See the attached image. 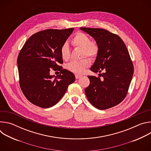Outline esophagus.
<instances>
[{"instance_id": "obj_1", "label": "esophagus", "mask_w": 151, "mask_h": 151, "mask_svg": "<svg viewBox=\"0 0 151 151\" xmlns=\"http://www.w3.org/2000/svg\"><path fill=\"white\" fill-rule=\"evenodd\" d=\"M80 77H81V76H80V75H75V78H76V79H79Z\"/></svg>"}]
</instances>
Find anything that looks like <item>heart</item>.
Instances as JSON below:
<instances>
[{"label":"heart","mask_w":151,"mask_h":151,"mask_svg":"<svg viewBox=\"0 0 151 151\" xmlns=\"http://www.w3.org/2000/svg\"><path fill=\"white\" fill-rule=\"evenodd\" d=\"M72 44L75 47L82 50V57L87 56L90 58L96 57L99 51V46L96 42H91L90 37L82 32L77 33L71 40ZM60 55L63 60H68L70 55V51L68 44H63L60 48ZM90 64L87 58H84L79 61H73L68 65V69L76 73L82 74L84 69L88 68Z\"/></svg>","instance_id":"1"}]
</instances>
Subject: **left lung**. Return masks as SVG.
<instances>
[{"instance_id":"8db88e82","label":"left lung","mask_w":151,"mask_h":151,"mask_svg":"<svg viewBox=\"0 0 151 151\" xmlns=\"http://www.w3.org/2000/svg\"><path fill=\"white\" fill-rule=\"evenodd\" d=\"M96 41L99 51L90 70L103 79L88 76L90 85L86 96L96 108L104 110L119 104L127 96L134 67L126 45L121 38L104 29L81 27Z\"/></svg>"}]
</instances>
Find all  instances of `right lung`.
<instances>
[{"instance_id": "obj_1", "label": "right lung", "mask_w": 151, "mask_h": 151, "mask_svg": "<svg viewBox=\"0 0 151 151\" xmlns=\"http://www.w3.org/2000/svg\"><path fill=\"white\" fill-rule=\"evenodd\" d=\"M74 29H47L39 32L26 42L17 58L20 88L26 99L42 108L56 104L74 82L73 73L63 69L60 48ZM59 70L57 77L50 69Z\"/></svg>"}]
</instances>
